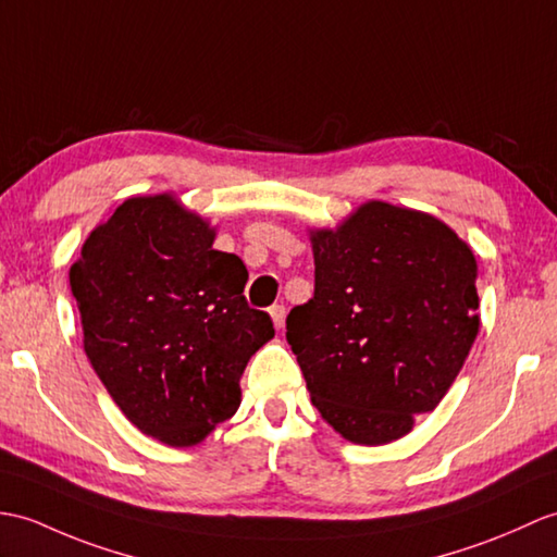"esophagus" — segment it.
I'll list each match as a JSON object with an SVG mask.
<instances>
[{
    "mask_svg": "<svg viewBox=\"0 0 557 557\" xmlns=\"http://www.w3.org/2000/svg\"><path fill=\"white\" fill-rule=\"evenodd\" d=\"M270 318H273V325L280 330L284 325V318H287V310H284V306H273L270 308Z\"/></svg>",
    "mask_w": 557,
    "mask_h": 557,
    "instance_id": "esophagus-1",
    "label": "esophagus"
}]
</instances>
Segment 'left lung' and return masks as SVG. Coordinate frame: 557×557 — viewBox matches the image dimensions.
I'll return each mask as SVG.
<instances>
[{
    "mask_svg": "<svg viewBox=\"0 0 557 557\" xmlns=\"http://www.w3.org/2000/svg\"><path fill=\"white\" fill-rule=\"evenodd\" d=\"M310 247L315 294L287 315L310 400L346 442H396L442 404L476 339V258L438 218L386 201L310 230Z\"/></svg>",
    "mask_w": 557,
    "mask_h": 557,
    "instance_id": "8db88e82",
    "label": "left lung"
}]
</instances>
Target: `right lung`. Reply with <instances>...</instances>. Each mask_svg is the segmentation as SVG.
<instances>
[{
  "label": "right lung",
  "instance_id": "add662e5",
  "mask_svg": "<svg viewBox=\"0 0 557 557\" xmlns=\"http://www.w3.org/2000/svg\"><path fill=\"white\" fill-rule=\"evenodd\" d=\"M175 194L125 199L71 265L85 354L141 434L187 448L239 408L249 358L275 337L247 265Z\"/></svg>",
  "mask_w": 557,
  "mask_h": 557
}]
</instances>
